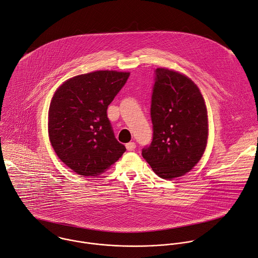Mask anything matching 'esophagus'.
Instances as JSON below:
<instances>
[{
	"mask_svg": "<svg viewBox=\"0 0 258 258\" xmlns=\"http://www.w3.org/2000/svg\"><path fill=\"white\" fill-rule=\"evenodd\" d=\"M125 148L127 151H134L136 149V144L134 142H130L125 145Z\"/></svg>",
	"mask_w": 258,
	"mask_h": 258,
	"instance_id": "1",
	"label": "esophagus"
}]
</instances>
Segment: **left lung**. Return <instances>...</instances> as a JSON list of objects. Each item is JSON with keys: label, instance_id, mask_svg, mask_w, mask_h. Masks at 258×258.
<instances>
[{"label": "left lung", "instance_id": "8db88e82", "mask_svg": "<svg viewBox=\"0 0 258 258\" xmlns=\"http://www.w3.org/2000/svg\"><path fill=\"white\" fill-rule=\"evenodd\" d=\"M152 93L153 140L142 150L144 159L163 179L184 175L205 153L208 111L198 86L186 76L156 69Z\"/></svg>", "mask_w": 258, "mask_h": 258}]
</instances>
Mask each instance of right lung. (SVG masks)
I'll return each instance as SVG.
<instances>
[{"instance_id": "add662e5", "label": "right lung", "mask_w": 258, "mask_h": 258, "mask_svg": "<svg viewBox=\"0 0 258 258\" xmlns=\"http://www.w3.org/2000/svg\"><path fill=\"white\" fill-rule=\"evenodd\" d=\"M130 73L96 71L66 81L48 111V136L57 157L74 172L97 176L115 163L125 147L114 136L107 107Z\"/></svg>"}]
</instances>
